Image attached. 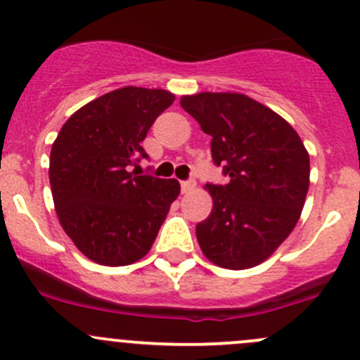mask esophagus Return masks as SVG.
I'll return each mask as SVG.
<instances>
[{
    "label": "esophagus",
    "instance_id": "1",
    "mask_svg": "<svg viewBox=\"0 0 360 360\" xmlns=\"http://www.w3.org/2000/svg\"><path fill=\"white\" fill-rule=\"evenodd\" d=\"M195 188H197V183H195L193 179L183 181V183H181V191H183V193H190V191H193Z\"/></svg>",
    "mask_w": 360,
    "mask_h": 360
}]
</instances>
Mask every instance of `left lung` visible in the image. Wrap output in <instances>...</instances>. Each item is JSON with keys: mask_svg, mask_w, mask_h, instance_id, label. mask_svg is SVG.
<instances>
[{"mask_svg": "<svg viewBox=\"0 0 360 360\" xmlns=\"http://www.w3.org/2000/svg\"><path fill=\"white\" fill-rule=\"evenodd\" d=\"M202 130L212 137L216 165L230 183L207 184L209 217L197 240L210 263L228 270L257 266L289 237L307 200L310 157L296 130L264 104L237 92L181 97Z\"/></svg>", "mask_w": 360, "mask_h": 360, "instance_id": "1", "label": "left lung"}]
</instances>
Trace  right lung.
Returning <instances> with one entry per match:
<instances>
[{"instance_id": "add662e5", "label": "right lung", "mask_w": 360, "mask_h": 360, "mask_svg": "<svg viewBox=\"0 0 360 360\" xmlns=\"http://www.w3.org/2000/svg\"><path fill=\"white\" fill-rule=\"evenodd\" d=\"M176 96L123 86L72 112L50 151V188L60 226L83 256L125 266L150 252L181 186L130 172L141 143Z\"/></svg>"}]
</instances>
